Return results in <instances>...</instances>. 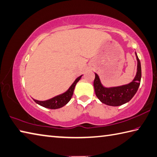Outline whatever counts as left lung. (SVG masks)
<instances>
[{
	"label": "left lung",
	"mask_w": 157,
	"mask_h": 157,
	"mask_svg": "<svg viewBox=\"0 0 157 157\" xmlns=\"http://www.w3.org/2000/svg\"><path fill=\"white\" fill-rule=\"evenodd\" d=\"M137 60V71L135 78L130 83L116 87H104L101 84L98 75L95 74L93 86L96 96L102 103L108 106H119L129 101L135 95L140 85L141 78V62L135 52Z\"/></svg>",
	"instance_id": "obj_1"
}]
</instances>
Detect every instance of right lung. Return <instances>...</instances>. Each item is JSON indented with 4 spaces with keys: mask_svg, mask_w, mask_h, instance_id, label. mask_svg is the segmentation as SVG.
<instances>
[{
    "mask_svg": "<svg viewBox=\"0 0 157 157\" xmlns=\"http://www.w3.org/2000/svg\"><path fill=\"white\" fill-rule=\"evenodd\" d=\"M82 76V75L78 77V78L74 81V82L69 87V89H68L65 93L61 94V95H57L56 97H54V98L50 99H48V100L46 101H38L36 100V99H33L34 101H35L36 104L40 105V106L44 108H49V109H58V108L63 107L71 100V99L73 96L74 88L75 87V85L79 82V79H81Z\"/></svg>",
    "mask_w": 157,
    "mask_h": 157,
    "instance_id": "add662e5",
    "label": "right lung"
}]
</instances>
